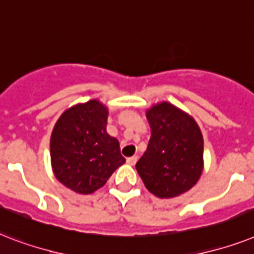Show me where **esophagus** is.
<instances>
[{
  "label": "esophagus",
  "mask_w": 254,
  "mask_h": 254,
  "mask_svg": "<svg viewBox=\"0 0 254 254\" xmlns=\"http://www.w3.org/2000/svg\"><path fill=\"white\" fill-rule=\"evenodd\" d=\"M136 161H137V156H131V157L127 159V164H128V165H135Z\"/></svg>",
  "instance_id": "obj_1"
}]
</instances>
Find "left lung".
Here are the masks:
<instances>
[{
	"mask_svg": "<svg viewBox=\"0 0 254 254\" xmlns=\"http://www.w3.org/2000/svg\"><path fill=\"white\" fill-rule=\"evenodd\" d=\"M151 139L136 162L145 188L159 198H173L196 184L203 168V137L194 119L168 102L147 111Z\"/></svg>",
	"mask_w": 254,
	"mask_h": 254,
	"instance_id": "obj_1",
	"label": "left lung"
}]
</instances>
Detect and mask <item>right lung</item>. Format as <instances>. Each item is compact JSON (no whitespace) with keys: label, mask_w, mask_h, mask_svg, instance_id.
Instances as JSON below:
<instances>
[{"label":"right lung","mask_w":254,"mask_h":254,"mask_svg":"<svg viewBox=\"0 0 254 254\" xmlns=\"http://www.w3.org/2000/svg\"><path fill=\"white\" fill-rule=\"evenodd\" d=\"M107 109L92 99L59 118L51 136L55 176L66 188L90 194L126 162L119 141L106 132Z\"/></svg>","instance_id":"add662e5"}]
</instances>
